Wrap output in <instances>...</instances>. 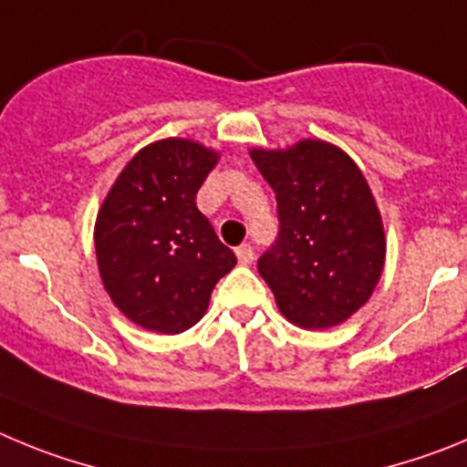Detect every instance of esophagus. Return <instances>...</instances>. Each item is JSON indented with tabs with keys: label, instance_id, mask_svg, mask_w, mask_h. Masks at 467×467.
I'll use <instances>...</instances> for the list:
<instances>
[{
	"label": "esophagus",
	"instance_id": "obj_1",
	"mask_svg": "<svg viewBox=\"0 0 467 467\" xmlns=\"http://www.w3.org/2000/svg\"><path fill=\"white\" fill-rule=\"evenodd\" d=\"M234 254H237V260L242 265L254 263V246H251V244H242V246H237V251H234Z\"/></svg>",
	"mask_w": 467,
	"mask_h": 467
}]
</instances>
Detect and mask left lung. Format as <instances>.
Masks as SVG:
<instances>
[{"label": "left lung", "instance_id": "8db88e82", "mask_svg": "<svg viewBox=\"0 0 467 467\" xmlns=\"http://www.w3.org/2000/svg\"><path fill=\"white\" fill-rule=\"evenodd\" d=\"M251 161L279 213V237L260 255V276L291 323L339 326L369 300L384 270V223L363 171L321 140L251 149Z\"/></svg>", "mask_w": 467, "mask_h": 467}]
</instances>
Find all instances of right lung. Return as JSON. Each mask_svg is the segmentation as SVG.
<instances>
[{
  "label": "right lung",
  "instance_id": "right-lung-1",
  "mask_svg": "<svg viewBox=\"0 0 467 467\" xmlns=\"http://www.w3.org/2000/svg\"><path fill=\"white\" fill-rule=\"evenodd\" d=\"M218 153L191 140L153 141L125 165L95 223L99 276L113 305L144 330L183 333L204 317L237 258L195 195Z\"/></svg>",
  "mask_w": 467,
  "mask_h": 467
}]
</instances>
